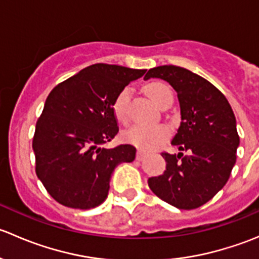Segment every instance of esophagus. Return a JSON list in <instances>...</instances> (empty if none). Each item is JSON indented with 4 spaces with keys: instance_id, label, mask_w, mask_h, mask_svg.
Returning a JSON list of instances; mask_svg holds the SVG:
<instances>
[{
    "instance_id": "34e87169",
    "label": "esophagus",
    "mask_w": 259,
    "mask_h": 259,
    "mask_svg": "<svg viewBox=\"0 0 259 259\" xmlns=\"http://www.w3.org/2000/svg\"><path fill=\"white\" fill-rule=\"evenodd\" d=\"M145 155H146L145 151L138 150V151H137V160H143V159L145 158Z\"/></svg>"
}]
</instances>
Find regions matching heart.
<instances>
[{
	"instance_id": "1",
	"label": "heart",
	"mask_w": 259,
	"mask_h": 259,
	"mask_svg": "<svg viewBox=\"0 0 259 259\" xmlns=\"http://www.w3.org/2000/svg\"><path fill=\"white\" fill-rule=\"evenodd\" d=\"M145 93L158 106L163 105L165 101L173 99L170 88L163 82H150L145 86ZM130 99V90L124 88L115 98L113 103V113L120 122L127 121V103ZM169 130L163 124L154 125H133L127 127L122 137L130 144L138 146L143 150H153L158 148L168 135Z\"/></svg>"
}]
</instances>
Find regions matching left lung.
<instances>
[{"label":"left lung","instance_id":"8db88e82","mask_svg":"<svg viewBox=\"0 0 259 259\" xmlns=\"http://www.w3.org/2000/svg\"><path fill=\"white\" fill-rule=\"evenodd\" d=\"M151 77L165 80L177 91L182 121L171 140L180 151L161 154L166 170L149 178L148 184L154 194L173 207L195 209L228 182L239 146L236 116L215 86L184 67H154L144 79Z\"/></svg>","mask_w":259,"mask_h":259}]
</instances>
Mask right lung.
Returning a JSON list of instances; mask_svg holds the SVG:
<instances>
[{
    "label": "right lung",
    "instance_id": "obj_1",
    "mask_svg": "<svg viewBox=\"0 0 259 259\" xmlns=\"http://www.w3.org/2000/svg\"><path fill=\"white\" fill-rule=\"evenodd\" d=\"M146 70L95 64L52 89L37 120L36 174L56 202L91 209L108 197L114 169L135 159L130 144L105 149L119 132L113 103Z\"/></svg>",
    "mask_w": 259,
    "mask_h": 259
}]
</instances>
